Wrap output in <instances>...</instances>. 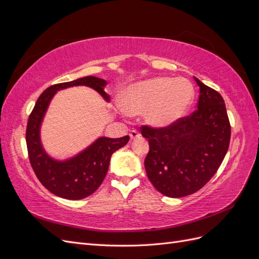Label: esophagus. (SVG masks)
I'll list each match as a JSON object with an SVG mask.
<instances>
[{
  "label": "esophagus",
  "mask_w": 259,
  "mask_h": 259,
  "mask_svg": "<svg viewBox=\"0 0 259 259\" xmlns=\"http://www.w3.org/2000/svg\"><path fill=\"white\" fill-rule=\"evenodd\" d=\"M140 136V133L139 132H137V131H135V130H133L131 133H130V137H131V139H136V138H139Z\"/></svg>",
  "instance_id": "1"
}]
</instances>
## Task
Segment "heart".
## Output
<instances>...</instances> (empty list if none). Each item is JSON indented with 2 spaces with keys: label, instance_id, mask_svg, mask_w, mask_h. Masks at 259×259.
Returning <instances> with one entry per match:
<instances>
[{
  "label": "heart",
  "instance_id": "b5f03b06",
  "mask_svg": "<svg viewBox=\"0 0 259 259\" xmlns=\"http://www.w3.org/2000/svg\"><path fill=\"white\" fill-rule=\"evenodd\" d=\"M193 101L194 89L188 80L153 77L128 88L124 94L123 106L130 114H140L148 110V124L165 128L182 119Z\"/></svg>",
  "mask_w": 259,
  "mask_h": 259
}]
</instances>
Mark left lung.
Segmentation results:
<instances>
[{"label": "left lung", "instance_id": "left-lung-1", "mask_svg": "<svg viewBox=\"0 0 259 259\" xmlns=\"http://www.w3.org/2000/svg\"><path fill=\"white\" fill-rule=\"evenodd\" d=\"M200 88L198 109L165 128L143 125L149 140L147 176L169 198H182L204 187L228 151L231 127L221 94L194 77Z\"/></svg>", "mask_w": 259, "mask_h": 259}]
</instances>
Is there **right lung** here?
<instances>
[{"label": "right lung", "mask_w": 259, "mask_h": 259, "mask_svg": "<svg viewBox=\"0 0 259 259\" xmlns=\"http://www.w3.org/2000/svg\"><path fill=\"white\" fill-rule=\"evenodd\" d=\"M106 84L107 82L99 77L84 76L71 82L52 85L37 98L33 110L29 115L26 142L30 164L40 183L57 197L81 200L95 192L107 175L112 153L126 145L130 136L100 137L74 158L56 161L46 154L41 144L40 127L43 116L55 93L71 86H89L109 101L110 97L104 91Z\"/></svg>", "instance_id": "right-lung-1"}]
</instances>
